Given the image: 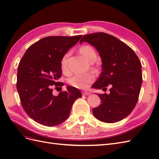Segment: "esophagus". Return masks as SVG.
<instances>
[{"mask_svg": "<svg viewBox=\"0 0 159 159\" xmlns=\"http://www.w3.org/2000/svg\"><path fill=\"white\" fill-rule=\"evenodd\" d=\"M82 94H83V95H91V93L89 92V91H83V92L82 93Z\"/></svg>", "mask_w": 159, "mask_h": 159, "instance_id": "34e87169", "label": "esophagus"}]
</instances>
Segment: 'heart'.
<instances>
[{"mask_svg":"<svg viewBox=\"0 0 159 159\" xmlns=\"http://www.w3.org/2000/svg\"><path fill=\"white\" fill-rule=\"evenodd\" d=\"M80 52L86 59L91 63L94 62L97 59V53L95 49L89 45H83L80 48ZM69 56V52L65 54L62 58L60 62V66L63 72H66L68 70L67 60ZM95 79L93 73H87L85 75H75L68 79V83L72 86L78 89H87L89 84L94 81Z\"/></svg>","mask_w":159,"mask_h":159,"instance_id":"heart-1","label":"heart"}]
</instances>
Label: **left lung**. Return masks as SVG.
<instances>
[{
  "mask_svg": "<svg viewBox=\"0 0 159 159\" xmlns=\"http://www.w3.org/2000/svg\"><path fill=\"white\" fill-rule=\"evenodd\" d=\"M87 42L95 46L102 60V72L93 84L95 89L107 90L109 94H99L101 100L93 109L97 119L115 123L124 119L135 107L142 83V65L132 49L114 36L103 32L83 36L80 43Z\"/></svg>",
  "mask_w": 159,
  "mask_h": 159,
  "instance_id": "obj_1",
  "label": "left lung"
}]
</instances>
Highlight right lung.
<instances>
[{"label": "right lung", "instance_id": "1", "mask_svg": "<svg viewBox=\"0 0 159 159\" xmlns=\"http://www.w3.org/2000/svg\"><path fill=\"white\" fill-rule=\"evenodd\" d=\"M82 35L49 36L27 48L17 70V89L24 111L38 123L51 127L62 123L70 115L75 100L82 95L78 89L53 95V87L64 85L60 62L63 56L82 38ZM62 89V88H61Z\"/></svg>", "mask_w": 159, "mask_h": 159}]
</instances>
